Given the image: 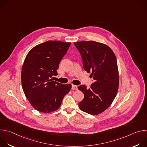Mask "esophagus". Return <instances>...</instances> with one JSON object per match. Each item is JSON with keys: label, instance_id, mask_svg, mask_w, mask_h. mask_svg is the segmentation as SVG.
<instances>
[{"label": "esophagus", "instance_id": "34e87169", "mask_svg": "<svg viewBox=\"0 0 147 147\" xmlns=\"http://www.w3.org/2000/svg\"><path fill=\"white\" fill-rule=\"evenodd\" d=\"M72 90H78V87L77 86H74V85H72Z\"/></svg>", "mask_w": 147, "mask_h": 147}]
</instances>
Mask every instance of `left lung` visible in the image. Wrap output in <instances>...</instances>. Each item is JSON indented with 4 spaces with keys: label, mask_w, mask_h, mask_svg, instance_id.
<instances>
[{
    "label": "left lung",
    "mask_w": 147,
    "mask_h": 147,
    "mask_svg": "<svg viewBox=\"0 0 147 147\" xmlns=\"http://www.w3.org/2000/svg\"><path fill=\"white\" fill-rule=\"evenodd\" d=\"M74 44L81 54L84 69L91 73L94 80L88 89L84 85L78 87L84 95L78 106L81 111L96 115L105 111L116 96L119 83L117 59L111 48L104 44L90 40Z\"/></svg>",
    "instance_id": "left-lung-1"
}]
</instances>
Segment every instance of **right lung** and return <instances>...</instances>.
Returning <instances> with one entry per match:
<instances>
[{
    "label": "right lung",
    "mask_w": 147,
    "mask_h": 147,
    "mask_svg": "<svg viewBox=\"0 0 147 147\" xmlns=\"http://www.w3.org/2000/svg\"><path fill=\"white\" fill-rule=\"evenodd\" d=\"M70 42L48 40L39 44L27 55L22 70L24 94L34 109L47 113L58 109L64 96L71 88L70 84L53 81Z\"/></svg>",
    "instance_id": "right-lung-1"
}]
</instances>
